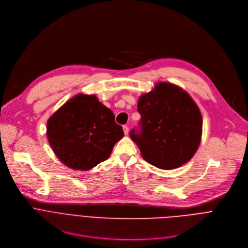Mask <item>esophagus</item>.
I'll list each match as a JSON object with an SVG mask.
<instances>
[{
	"instance_id": "esophagus-1",
	"label": "esophagus",
	"mask_w": 248,
	"mask_h": 248,
	"mask_svg": "<svg viewBox=\"0 0 248 248\" xmlns=\"http://www.w3.org/2000/svg\"><path fill=\"white\" fill-rule=\"evenodd\" d=\"M123 129H124V134H125V135H127V134H128V132H129V129H128V127H127L126 125H124Z\"/></svg>"
}]
</instances>
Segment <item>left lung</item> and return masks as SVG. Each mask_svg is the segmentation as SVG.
<instances>
[{"label": "left lung", "instance_id": "8db88e82", "mask_svg": "<svg viewBox=\"0 0 248 248\" xmlns=\"http://www.w3.org/2000/svg\"><path fill=\"white\" fill-rule=\"evenodd\" d=\"M139 128L130 138L151 165L172 170L188 162L197 151L202 135V116L187 92L168 82L138 99Z\"/></svg>", "mask_w": 248, "mask_h": 248}]
</instances>
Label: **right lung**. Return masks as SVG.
Wrapping results in <instances>:
<instances>
[{
    "label": "right lung",
    "instance_id": "add662e5",
    "mask_svg": "<svg viewBox=\"0 0 248 248\" xmlns=\"http://www.w3.org/2000/svg\"><path fill=\"white\" fill-rule=\"evenodd\" d=\"M123 136L114 113L95 95L78 94L69 99L47 123L54 153L74 170H87L107 160Z\"/></svg>",
    "mask_w": 248,
    "mask_h": 248
}]
</instances>
